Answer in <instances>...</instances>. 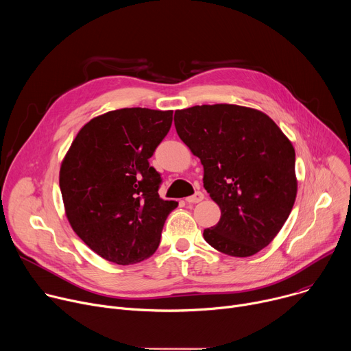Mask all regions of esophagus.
<instances>
[{"mask_svg": "<svg viewBox=\"0 0 351 351\" xmlns=\"http://www.w3.org/2000/svg\"><path fill=\"white\" fill-rule=\"evenodd\" d=\"M203 198H204V194H203L202 191H195L193 195H190V197H187V198H186V202H187V203H190V204H195V203H199V202H202Z\"/></svg>", "mask_w": 351, "mask_h": 351, "instance_id": "obj_1", "label": "esophagus"}]
</instances>
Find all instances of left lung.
<instances>
[{
  "label": "left lung",
  "instance_id": "8db88e82",
  "mask_svg": "<svg viewBox=\"0 0 351 351\" xmlns=\"http://www.w3.org/2000/svg\"><path fill=\"white\" fill-rule=\"evenodd\" d=\"M180 140L204 167V187L221 208L206 241L232 257L267 247L289 218L295 194V153L264 112L215 104L175 112Z\"/></svg>",
  "mask_w": 351,
  "mask_h": 351
}]
</instances>
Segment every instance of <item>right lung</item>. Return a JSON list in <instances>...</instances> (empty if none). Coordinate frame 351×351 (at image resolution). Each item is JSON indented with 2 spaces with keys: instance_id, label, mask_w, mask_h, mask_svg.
I'll list each match as a JSON object with an SVG mask.
<instances>
[{
  "instance_id": "add662e5",
  "label": "right lung",
  "mask_w": 351,
  "mask_h": 351,
  "mask_svg": "<svg viewBox=\"0 0 351 351\" xmlns=\"http://www.w3.org/2000/svg\"><path fill=\"white\" fill-rule=\"evenodd\" d=\"M173 111L122 108L93 118L61 164L60 187L75 233L107 261L140 263L156 253L178 207L158 194L148 160L168 134Z\"/></svg>"
}]
</instances>
